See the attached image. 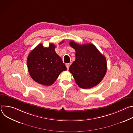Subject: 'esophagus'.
I'll list each match as a JSON object with an SVG mask.
<instances>
[{"label": "esophagus", "instance_id": "34e87169", "mask_svg": "<svg viewBox=\"0 0 133 133\" xmlns=\"http://www.w3.org/2000/svg\"><path fill=\"white\" fill-rule=\"evenodd\" d=\"M69 66H70V64H66V67H67V69H69Z\"/></svg>", "mask_w": 133, "mask_h": 133}]
</instances>
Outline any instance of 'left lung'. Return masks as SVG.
Here are the masks:
<instances>
[{
    "instance_id": "8db88e82",
    "label": "left lung",
    "mask_w": 133,
    "mask_h": 133,
    "mask_svg": "<svg viewBox=\"0 0 133 133\" xmlns=\"http://www.w3.org/2000/svg\"><path fill=\"white\" fill-rule=\"evenodd\" d=\"M69 45L76 51V59L69 68L76 83L83 89L98 85L107 71L105 57L92 44L79 45L70 41Z\"/></svg>"
}]
</instances>
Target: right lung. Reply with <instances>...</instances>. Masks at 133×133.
Instances as JSON below:
<instances>
[{
    "label": "right lung",
    "instance_id": "obj_1",
    "mask_svg": "<svg viewBox=\"0 0 133 133\" xmlns=\"http://www.w3.org/2000/svg\"><path fill=\"white\" fill-rule=\"evenodd\" d=\"M55 47L54 44H50L48 47H44L41 44L28 56L27 64L29 73L31 77L38 84L50 86L54 84L62 71L67 70L62 58L56 54Z\"/></svg>",
    "mask_w": 133,
    "mask_h": 133
}]
</instances>
